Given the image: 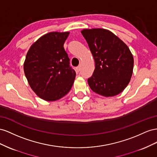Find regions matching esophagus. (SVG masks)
I'll return each mask as SVG.
<instances>
[{
	"label": "esophagus",
	"mask_w": 157,
	"mask_h": 157,
	"mask_svg": "<svg viewBox=\"0 0 157 157\" xmlns=\"http://www.w3.org/2000/svg\"><path fill=\"white\" fill-rule=\"evenodd\" d=\"M80 70H81V66H78L77 67V68H76V71H77L78 72V71H80Z\"/></svg>",
	"instance_id": "esophagus-1"
}]
</instances>
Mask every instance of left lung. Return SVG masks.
Returning <instances> with one entry per match:
<instances>
[{
	"instance_id": "left-lung-1",
	"label": "left lung",
	"mask_w": 157,
	"mask_h": 157,
	"mask_svg": "<svg viewBox=\"0 0 157 157\" xmlns=\"http://www.w3.org/2000/svg\"><path fill=\"white\" fill-rule=\"evenodd\" d=\"M81 33L95 63L94 72L87 80L89 87L104 97L118 95L127 87L133 74L134 61L130 50L107 29H85Z\"/></svg>"
}]
</instances>
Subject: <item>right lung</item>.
Returning a JSON list of instances; mask_svg holds the SVG:
<instances>
[{"label": "right lung", "instance_id": "1", "mask_svg": "<svg viewBox=\"0 0 157 157\" xmlns=\"http://www.w3.org/2000/svg\"><path fill=\"white\" fill-rule=\"evenodd\" d=\"M70 32H50L43 35L29 48L24 70L29 86L36 95L47 101H55L71 89L75 71L64 43Z\"/></svg>", "mask_w": 157, "mask_h": 157}]
</instances>
